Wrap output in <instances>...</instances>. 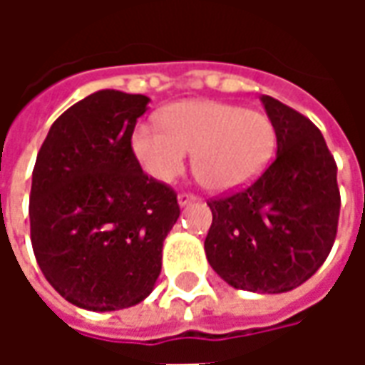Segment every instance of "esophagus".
Segmentation results:
<instances>
[{
	"mask_svg": "<svg viewBox=\"0 0 365 365\" xmlns=\"http://www.w3.org/2000/svg\"><path fill=\"white\" fill-rule=\"evenodd\" d=\"M193 201H195V195H191V193H180V195H178V203H180V207L190 205Z\"/></svg>",
	"mask_w": 365,
	"mask_h": 365,
	"instance_id": "34e87169",
	"label": "esophagus"
}]
</instances>
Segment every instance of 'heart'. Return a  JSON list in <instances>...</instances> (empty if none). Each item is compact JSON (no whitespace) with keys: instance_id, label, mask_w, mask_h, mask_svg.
Listing matches in <instances>:
<instances>
[{"instance_id":"1","label":"heart","mask_w":365,"mask_h":365,"mask_svg":"<svg viewBox=\"0 0 365 365\" xmlns=\"http://www.w3.org/2000/svg\"><path fill=\"white\" fill-rule=\"evenodd\" d=\"M160 125H138L133 154L146 174L170 182L193 152V174L207 190H240L268 168L275 128L266 113L221 101H180L160 113Z\"/></svg>"}]
</instances>
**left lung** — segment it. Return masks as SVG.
I'll use <instances>...</instances> for the list:
<instances>
[{
	"label": "left lung",
	"mask_w": 365,
	"mask_h": 365,
	"mask_svg": "<svg viewBox=\"0 0 365 365\" xmlns=\"http://www.w3.org/2000/svg\"><path fill=\"white\" fill-rule=\"evenodd\" d=\"M275 128L272 166L235 195L209 201L211 268L252 293H285L327 260L340 215L336 164L321 130L274 97H260Z\"/></svg>",
	"instance_id": "obj_1"
}]
</instances>
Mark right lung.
<instances>
[{
	"label": "right lung",
	"mask_w": 365,
	"mask_h": 365,
	"mask_svg": "<svg viewBox=\"0 0 365 365\" xmlns=\"http://www.w3.org/2000/svg\"><path fill=\"white\" fill-rule=\"evenodd\" d=\"M148 97L101 90L54 120L31 185V242L38 268L72 305L119 311L140 303L162 269L180 217L175 193L133 154Z\"/></svg>",
	"instance_id": "obj_1"
}]
</instances>
